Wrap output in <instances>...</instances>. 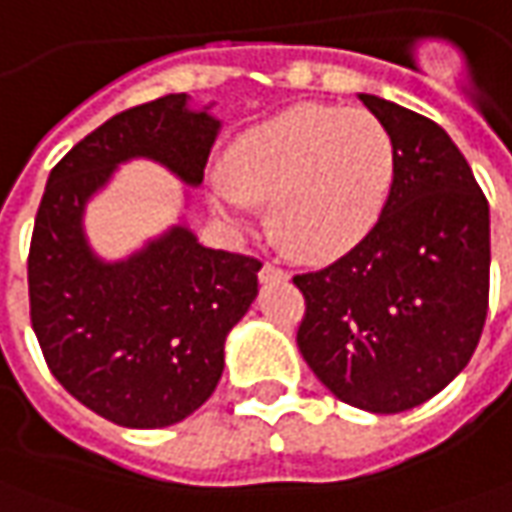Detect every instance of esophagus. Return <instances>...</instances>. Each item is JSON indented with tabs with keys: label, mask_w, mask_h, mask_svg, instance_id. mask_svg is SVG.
Masks as SVG:
<instances>
[{
	"label": "esophagus",
	"mask_w": 512,
	"mask_h": 512,
	"mask_svg": "<svg viewBox=\"0 0 512 512\" xmlns=\"http://www.w3.org/2000/svg\"><path fill=\"white\" fill-rule=\"evenodd\" d=\"M259 281L262 284H273V281H287V270H281L278 264H264L262 270H259Z\"/></svg>",
	"instance_id": "esophagus-1"
}]
</instances>
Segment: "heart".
I'll return each instance as SVG.
<instances>
[{
    "instance_id": "1",
    "label": "heart",
    "mask_w": 512,
    "mask_h": 512,
    "mask_svg": "<svg viewBox=\"0 0 512 512\" xmlns=\"http://www.w3.org/2000/svg\"><path fill=\"white\" fill-rule=\"evenodd\" d=\"M396 178V144L365 108L292 105L239 133L206 181L211 211L245 228L270 203V231L301 259L343 256L373 231Z\"/></svg>"
}]
</instances>
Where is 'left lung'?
Segmentation results:
<instances>
[{
	"instance_id": "obj_1",
	"label": "left lung",
	"mask_w": 512,
	"mask_h": 512,
	"mask_svg": "<svg viewBox=\"0 0 512 512\" xmlns=\"http://www.w3.org/2000/svg\"><path fill=\"white\" fill-rule=\"evenodd\" d=\"M359 100L390 130L396 178L357 248L292 278L306 298L298 348L340 401L393 415L438 396L477 348L491 211L446 130L376 94Z\"/></svg>"
}]
</instances>
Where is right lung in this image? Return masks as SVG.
Masks as SVG:
<instances>
[{"mask_svg":"<svg viewBox=\"0 0 512 512\" xmlns=\"http://www.w3.org/2000/svg\"><path fill=\"white\" fill-rule=\"evenodd\" d=\"M211 108L167 94L111 116L55 164L35 214L27 284L44 359L66 393L128 429L178 424L214 393L262 262L200 245L186 222L108 262L88 245L83 217L133 158L200 186L220 133Z\"/></svg>","mask_w":512,"mask_h":512,"instance_id":"right-lung-1","label":"right lung"}]
</instances>
